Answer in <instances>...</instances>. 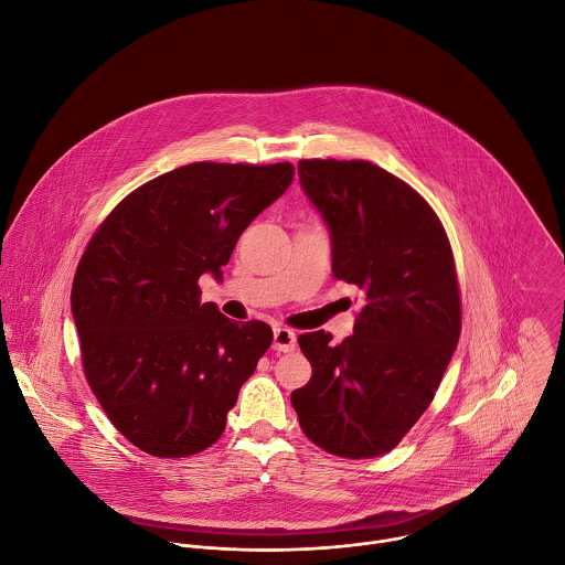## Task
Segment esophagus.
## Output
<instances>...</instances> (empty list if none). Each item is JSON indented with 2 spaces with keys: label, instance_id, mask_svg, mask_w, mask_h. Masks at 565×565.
Wrapping results in <instances>:
<instances>
[{
  "label": "esophagus",
  "instance_id": "esophagus-1",
  "mask_svg": "<svg viewBox=\"0 0 565 565\" xmlns=\"http://www.w3.org/2000/svg\"><path fill=\"white\" fill-rule=\"evenodd\" d=\"M274 349L280 353H291L296 349V333L291 329H274Z\"/></svg>",
  "mask_w": 565,
  "mask_h": 565
}]
</instances>
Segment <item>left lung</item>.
<instances>
[{"label": "left lung", "instance_id": "8db88e82", "mask_svg": "<svg viewBox=\"0 0 565 565\" xmlns=\"http://www.w3.org/2000/svg\"><path fill=\"white\" fill-rule=\"evenodd\" d=\"M322 214L333 276L364 291L353 335L298 338L313 375L291 392L302 431L342 458H375L431 403L460 338L454 254L429 203L364 160H300Z\"/></svg>", "mask_w": 565, "mask_h": 565}]
</instances>
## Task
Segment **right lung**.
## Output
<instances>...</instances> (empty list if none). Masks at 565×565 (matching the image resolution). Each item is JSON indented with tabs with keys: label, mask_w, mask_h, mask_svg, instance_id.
Here are the masks:
<instances>
[{
	"label": "right lung",
	"mask_w": 565,
	"mask_h": 565,
	"mask_svg": "<svg viewBox=\"0 0 565 565\" xmlns=\"http://www.w3.org/2000/svg\"><path fill=\"white\" fill-rule=\"evenodd\" d=\"M294 180L289 162H194L127 194L92 236L72 285L89 387L116 429L158 458L203 451L274 333L201 302L243 230Z\"/></svg>",
	"instance_id": "add662e5"
}]
</instances>
